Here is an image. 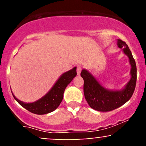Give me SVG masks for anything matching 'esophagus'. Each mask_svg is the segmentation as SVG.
<instances>
[{
	"instance_id": "1",
	"label": "esophagus",
	"mask_w": 146,
	"mask_h": 146,
	"mask_svg": "<svg viewBox=\"0 0 146 146\" xmlns=\"http://www.w3.org/2000/svg\"><path fill=\"white\" fill-rule=\"evenodd\" d=\"M82 69V66H80V65H78V66H77V73H78V75H80V73H81Z\"/></svg>"
}]
</instances>
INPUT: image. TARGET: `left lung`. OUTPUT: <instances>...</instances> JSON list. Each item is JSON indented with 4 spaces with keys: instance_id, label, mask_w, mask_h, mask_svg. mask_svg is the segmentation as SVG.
Wrapping results in <instances>:
<instances>
[{
    "instance_id": "left-lung-1",
    "label": "left lung",
    "mask_w": 146,
    "mask_h": 146,
    "mask_svg": "<svg viewBox=\"0 0 146 146\" xmlns=\"http://www.w3.org/2000/svg\"><path fill=\"white\" fill-rule=\"evenodd\" d=\"M117 44L119 48H123L124 53L129 58L131 64V79L124 89L116 91L105 89L86 70H82L80 74L84 80L85 99L93 109L98 111H111L121 106L131 98L136 86L137 66L131 51L126 43L121 40H118Z\"/></svg>"
}]
</instances>
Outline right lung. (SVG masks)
Segmentation results:
<instances>
[{
    "label": "right lung",
    "instance_id": "obj_1",
    "mask_svg": "<svg viewBox=\"0 0 146 146\" xmlns=\"http://www.w3.org/2000/svg\"><path fill=\"white\" fill-rule=\"evenodd\" d=\"M76 75V67H74L73 69L64 73L58 79V81L47 94L45 95L39 100L33 103H24L15 98L13 93L12 95L20 105L31 113L37 115H44V114L49 113L56 110L59 106L61 102L62 101L65 88Z\"/></svg>",
    "mask_w": 146,
    "mask_h": 146
}]
</instances>
